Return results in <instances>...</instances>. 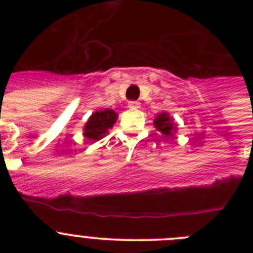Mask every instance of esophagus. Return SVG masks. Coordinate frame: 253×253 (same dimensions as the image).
Instances as JSON below:
<instances>
[{
	"mask_svg": "<svg viewBox=\"0 0 253 253\" xmlns=\"http://www.w3.org/2000/svg\"><path fill=\"white\" fill-rule=\"evenodd\" d=\"M128 107H129V109H139L140 104H139V102H137V101H130L128 104Z\"/></svg>",
	"mask_w": 253,
	"mask_h": 253,
	"instance_id": "esophagus-1",
	"label": "esophagus"
}]
</instances>
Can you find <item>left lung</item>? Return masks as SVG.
<instances>
[{"mask_svg":"<svg viewBox=\"0 0 253 253\" xmlns=\"http://www.w3.org/2000/svg\"><path fill=\"white\" fill-rule=\"evenodd\" d=\"M153 125L156 130H158L163 135H166L167 138L175 135V133L177 131V124L175 123V119L169 113H165V111L156 115L153 120Z\"/></svg>","mask_w":253,"mask_h":253,"instance_id":"1","label":"left lung"}]
</instances>
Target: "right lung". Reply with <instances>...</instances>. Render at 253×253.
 <instances>
[{
    "instance_id": "add662e5",
    "label": "right lung",
    "mask_w": 253,
    "mask_h": 253,
    "mask_svg": "<svg viewBox=\"0 0 253 253\" xmlns=\"http://www.w3.org/2000/svg\"><path fill=\"white\" fill-rule=\"evenodd\" d=\"M118 119V114L110 109H104L92 113L84 126V137L88 140L102 139L109 134Z\"/></svg>"
}]
</instances>
